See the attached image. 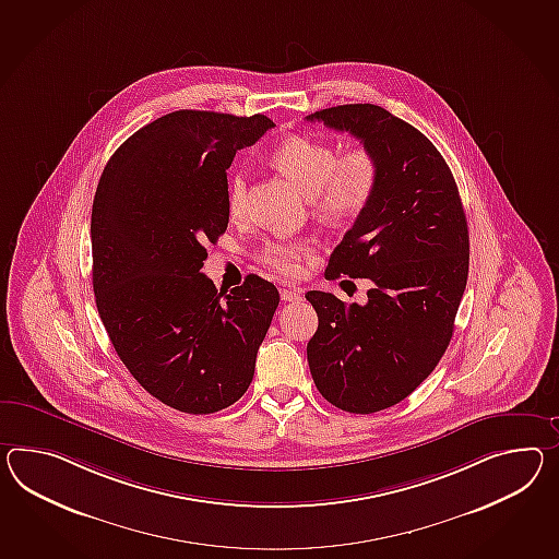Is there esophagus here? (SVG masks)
<instances>
[{
  "instance_id": "1",
  "label": "esophagus",
  "mask_w": 559,
  "mask_h": 559,
  "mask_svg": "<svg viewBox=\"0 0 559 559\" xmlns=\"http://www.w3.org/2000/svg\"><path fill=\"white\" fill-rule=\"evenodd\" d=\"M281 299L285 302H297L302 299V293L299 288H281Z\"/></svg>"
}]
</instances>
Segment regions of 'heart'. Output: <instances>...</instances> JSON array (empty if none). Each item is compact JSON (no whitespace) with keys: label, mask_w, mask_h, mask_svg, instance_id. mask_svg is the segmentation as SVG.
<instances>
[{"label":"heart","mask_w":559,"mask_h":559,"mask_svg":"<svg viewBox=\"0 0 559 559\" xmlns=\"http://www.w3.org/2000/svg\"><path fill=\"white\" fill-rule=\"evenodd\" d=\"M273 162L311 195L314 212L329 222L359 216L380 186V164L369 150L357 147L341 155L335 145L314 136L285 139L273 151ZM248 202V171L236 169L228 179L226 207L231 218H240ZM313 254L307 238H271L260 248L259 259L285 276L299 273L300 260Z\"/></svg>","instance_id":"1"}]
</instances>
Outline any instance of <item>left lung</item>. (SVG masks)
I'll use <instances>...</instances> for the list:
<instances>
[{"label": "left lung", "mask_w": 559, "mask_h": 559, "mask_svg": "<svg viewBox=\"0 0 559 559\" xmlns=\"http://www.w3.org/2000/svg\"><path fill=\"white\" fill-rule=\"evenodd\" d=\"M307 121L347 131L380 164L371 204L329 259L328 278H369L366 305L305 297L319 317L307 345L333 406L371 414L408 397L449 347L468 276V228L452 171L412 124L378 105H340Z\"/></svg>", "instance_id": "8db88e82"}]
</instances>
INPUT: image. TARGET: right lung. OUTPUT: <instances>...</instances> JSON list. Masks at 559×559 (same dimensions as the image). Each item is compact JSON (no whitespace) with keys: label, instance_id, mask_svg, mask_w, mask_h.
Segmentation results:
<instances>
[{"label":"right lung","instance_id":"1","mask_svg":"<svg viewBox=\"0 0 559 559\" xmlns=\"http://www.w3.org/2000/svg\"><path fill=\"white\" fill-rule=\"evenodd\" d=\"M273 127L264 115L176 110L103 169L91 216L96 309L124 368L169 408L214 414L254 376L278 290L248 274L218 293L202 266L204 245L228 228L226 169Z\"/></svg>","mask_w":559,"mask_h":559}]
</instances>
